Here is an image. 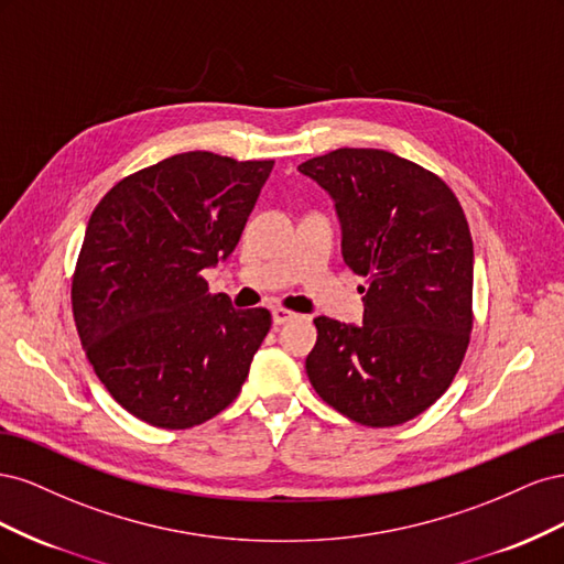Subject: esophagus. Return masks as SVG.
I'll use <instances>...</instances> for the list:
<instances>
[{
  "label": "esophagus",
  "instance_id": "1",
  "mask_svg": "<svg viewBox=\"0 0 564 564\" xmlns=\"http://www.w3.org/2000/svg\"><path fill=\"white\" fill-rule=\"evenodd\" d=\"M294 317H296V313L286 311V308H275V311H272V322H275L278 327H282V324H286V322H292Z\"/></svg>",
  "mask_w": 564,
  "mask_h": 564
}]
</instances>
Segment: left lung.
I'll return each instance as SVG.
<instances>
[{"mask_svg":"<svg viewBox=\"0 0 564 564\" xmlns=\"http://www.w3.org/2000/svg\"><path fill=\"white\" fill-rule=\"evenodd\" d=\"M334 199L340 253L360 286L362 327L315 317L305 371L336 412L388 429L425 412L464 362L473 329V240L449 185L373 148L299 164Z\"/></svg>","mask_w":564,"mask_h":564,"instance_id":"1","label":"left lung"}]
</instances>
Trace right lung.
<instances>
[{
	"instance_id": "obj_1",
	"label": "right lung",
	"mask_w": 564,
	"mask_h": 564,
	"mask_svg": "<svg viewBox=\"0 0 564 564\" xmlns=\"http://www.w3.org/2000/svg\"><path fill=\"white\" fill-rule=\"evenodd\" d=\"M272 160L181 152L119 181L94 209L73 278V313L96 377L129 414L193 429L237 398L270 329L265 308L209 294Z\"/></svg>"
}]
</instances>
